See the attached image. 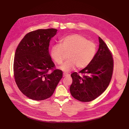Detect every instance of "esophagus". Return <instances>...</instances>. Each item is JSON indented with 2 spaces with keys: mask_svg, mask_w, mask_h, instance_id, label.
<instances>
[{
  "mask_svg": "<svg viewBox=\"0 0 129 129\" xmlns=\"http://www.w3.org/2000/svg\"><path fill=\"white\" fill-rule=\"evenodd\" d=\"M69 76H70V75L68 74V73H63V77H69Z\"/></svg>",
  "mask_w": 129,
  "mask_h": 129,
  "instance_id": "34e87169",
  "label": "esophagus"
}]
</instances>
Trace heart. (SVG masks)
Masks as SVG:
<instances>
[{
    "label": "heart",
    "mask_w": 129,
    "mask_h": 129,
    "mask_svg": "<svg viewBox=\"0 0 129 129\" xmlns=\"http://www.w3.org/2000/svg\"><path fill=\"white\" fill-rule=\"evenodd\" d=\"M60 44L52 46L50 54L54 61L61 65L66 54H68V60L60 67L65 72H69L76 66L78 69L87 67L96 54V44L80 34H74L64 37L60 40Z\"/></svg>",
    "instance_id": "1"
}]
</instances>
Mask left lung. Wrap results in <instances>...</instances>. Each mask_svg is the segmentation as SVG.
Returning a JSON list of instances; mask_svg holds the SVG:
<instances>
[{
    "instance_id": "obj_1",
    "label": "left lung",
    "mask_w": 129,
    "mask_h": 129,
    "mask_svg": "<svg viewBox=\"0 0 129 129\" xmlns=\"http://www.w3.org/2000/svg\"><path fill=\"white\" fill-rule=\"evenodd\" d=\"M99 48L92 62L79 72L71 75L72 83L70 87L71 95L82 102L93 101L101 95L111 80L114 67L112 52L100 37Z\"/></svg>"
}]
</instances>
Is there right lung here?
<instances>
[{
    "mask_svg": "<svg viewBox=\"0 0 129 129\" xmlns=\"http://www.w3.org/2000/svg\"><path fill=\"white\" fill-rule=\"evenodd\" d=\"M57 30L39 29L30 31L16 50L14 79L20 91L30 99L42 101L50 98L63 78V71L55 68L49 53L50 40Z\"/></svg>",
    "mask_w": 129,
    "mask_h": 129,
    "instance_id": "1",
    "label": "right lung"
}]
</instances>
